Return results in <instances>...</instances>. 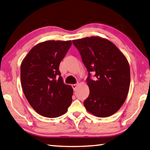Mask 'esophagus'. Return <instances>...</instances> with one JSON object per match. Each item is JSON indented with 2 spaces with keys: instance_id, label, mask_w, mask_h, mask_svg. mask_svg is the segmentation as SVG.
I'll return each mask as SVG.
<instances>
[{
  "instance_id": "1",
  "label": "esophagus",
  "mask_w": 150,
  "mask_h": 150,
  "mask_svg": "<svg viewBox=\"0 0 150 150\" xmlns=\"http://www.w3.org/2000/svg\"><path fill=\"white\" fill-rule=\"evenodd\" d=\"M77 86H78V84H72V87L73 89H74V91H76V88H77Z\"/></svg>"
}]
</instances>
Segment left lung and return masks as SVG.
<instances>
[{"label": "left lung", "mask_w": 150, "mask_h": 150, "mask_svg": "<svg viewBox=\"0 0 150 150\" xmlns=\"http://www.w3.org/2000/svg\"><path fill=\"white\" fill-rule=\"evenodd\" d=\"M88 72L89 95L83 102L89 112L98 117L115 114L128 95L131 74L127 59L115 45L91 36L72 40ZM95 76L91 78V74Z\"/></svg>", "instance_id": "obj_1"}]
</instances>
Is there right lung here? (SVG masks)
<instances>
[{
	"mask_svg": "<svg viewBox=\"0 0 150 150\" xmlns=\"http://www.w3.org/2000/svg\"><path fill=\"white\" fill-rule=\"evenodd\" d=\"M71 44V40L41 42L22 61L23 91L30 105L42 116H60L72 103L73 89L63 83L59 69Z\"/></svg>",
	"mask_w": 150,
	"mask_h": 150,
	"instance_id": "add662e5",
	"label": "right lung"
}]
</instances>
